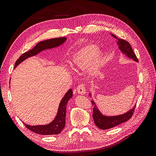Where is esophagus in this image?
I'll list each match as a JSON object with an SVG mask.
<instances>
[{
  "label": "esophagus",
  "mask_w": 156,
  "mask_h": 156,
  "mask_svg": "<svg viewBox=\"0 0 156 156\" xmlns=\"http://www.w3.org/2000/svg\"><path fill=\"white\" fill-rule=\"evenodd\" d=\"M77 91L79 94H84L86 93V89H85V85L84 83H80L78 85L77 87Z\"/></svg>",
  "instance_id": "esophagus-1"
}]
</instances>
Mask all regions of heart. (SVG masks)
<instances>
[{
	"label": "heart",
	"instance_id": "b5f03b06",
	"mask_svg": "<svg viewBox=\"0 0 156 156\" xmlns=\"http://www.w3.org/2000/svg\"><path fill=\"white\" fill-rule=\"evenodd\" d=\"M101 58L102 56L98 51L97 46L89 45L80 49L73 56L70 64L74 70L83 69L90 64L89 71L91 74L95 75L100 71Z\"/></svg>",
	"mask_w": 156,
	"mask_h": 156
}]
</instances>
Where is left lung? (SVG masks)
<instances>
[{"mask_svg":"<svg viewBox=\"0 0 156 156\" xmlns=\"http://www.w3.org/2000/svg\"><path fill=\"white\" fill-rule=\"evenodd\" d=\"M112 35L114 38L118 39V42H117V43L119 45V49L121 50V51H122L123 54L127 56L129 58H130L134 60V61L138 62L137 56L134 53L133 50H132L130 44L127 41H126L125 40L119 39L116 36L114 35V34H112ZM91 103L93 106V118L94 119V123L99 129L103 130L113 128L114 126L128 121L132 118L136 108L135 105V106L132 109H130L129 111L123 114H121L115 116H103V115L100 112L96 105L95 102H94L93 100L91 101Z\"/></svg>","mask_w":156,"mask_h":156,"instance_id":"8db88e82","label":"left lung"}]
</instances>
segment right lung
Listing matches in <instances>:
<instances>
[{
    "mask_svg": "<svg viewBox=\"0 0 156 156\" xmlns=\"http://www.w3.org/2000/svg\"><path fill=\"white\" fill-rule=\"evenodd\" d=\"M67 38H55L49 40H44V41L40 42L38 43L35 47L26 53H23L19 58L15 62V68L18 66L19 63L26 60L29 57L34 56L37 55L40 51L44 49H51L56 48L57 46L62 44L66 40ZM73 96V90L69 89L65 96H63L62 100L60 101V105L58 107L57 114L53 122L49 124L45 125H37V126H31L24 123L26 127L30 130L31 131L41 135H54L58 134L62 132V130L65 127L66 125V107L67 103L69 99L71 98Z\"/></svg>",
    "mask_w": 156,
    "mask_h": 156,
    "instance_id": "right-lung-1",
    "label": "right lung"
}]
</instances>
